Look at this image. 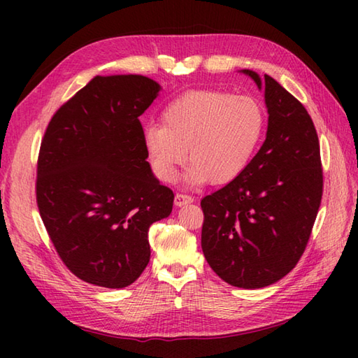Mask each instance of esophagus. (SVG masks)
Here are the masks:
<instances>
[{
	"label": "esophagus",
	"mask_w": 358,
	"mask_h": 358,
	"mask_svg": "<svg viewBox=\"0 0 358 358\" xmlns=\"http://www.w3.org/2000/svg\"><path fill=\"white\" fill-rule=\"evenodd\" d=\"M194 201V199L191 195H186V194H177L175 195V199H173V203H175V206H185V204H189V203H192Z\"/></svg>",
	"instance_id": "obj_1"
}]
</instances>
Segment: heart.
I'll list each match as a JSON object with an SVG mask.
<instances>
[{
    "label": "heart",
    "instance_id": "1",
    "mask_svg": "<svg viewBox=\"0 0 358 358\" xmlns=\"http://www.w3.org/2000/svg\"><path fill=\"white\" fill-rule=\"evenodd\" d=\"M162 123L148 126L143 134L144 149L159 180L172 181L187 157L189 183L224 185L252 162L264 135L266 113L254 96L199 89L167 104Z\"/></svg>",
    "mask_w": 358,
    "mask_h": 358
}]
</instances>
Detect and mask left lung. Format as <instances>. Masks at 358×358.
Listing matches in <instances>:
<instances>
[{"instance_id":"obj_1","label":"left lung","mask_w":358,"mask_h":358,"mask_svg":"<svg viewBox=\"0 0 358 358\" xmlns=\"http://www.w3.org/2000/svg\"><path fill=\"white\" fill-rule=\"evenodd\" d=\"M264 87L266 140L237 178L201 200V249L226 283L258 289L299 263L323 194L320 144L308 110L269 75L243 69Z\"/></svg>"}]
</instances>
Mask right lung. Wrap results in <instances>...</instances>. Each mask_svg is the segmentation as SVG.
<instances>
[{
  "label": "right lung",
  "mask_w": 358,
  "mask_h": 358,
  "mask_svg": "<svg viewBox=\"0 0 358 358\" xmlns=\"http://www.w3.org/2000/svg\"><path fill=\"white\" fill-rule=\"evenodd\" d=\"M162 86L143 75L90 80L45 129L36 203L63 263L90 285H132L150 258L152 223L171 215L143 144V115Z\"/></svg>",
  "instance_id": "right-lung-1"
}]
</instances>
